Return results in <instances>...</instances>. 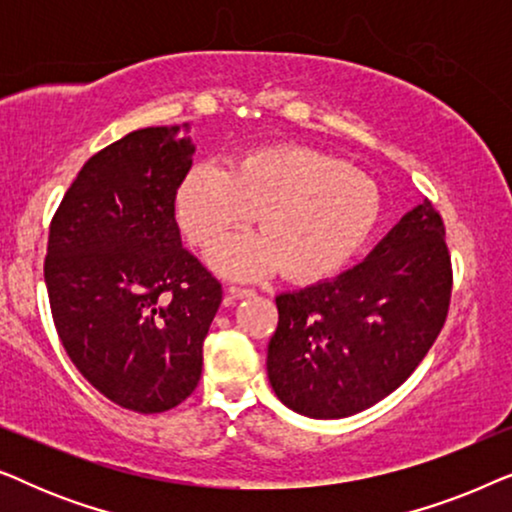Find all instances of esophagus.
I'll use <instances>...</instances> for the list:
<instances>
[{
    "label": "esophagus",
    "instance_id": "1",
    "mask_svg": "<svg viewBox=\"0 0 512 512\" xmlns=\"http://www.w3.org/2000/svg\"><path fill=\"white\" fill-rule=\"evenodd\" d=\"M228 296H226V305H233L235 300H242V298H249L254 296V291L251 289H242V286H228Z\"/></svg>",
    "mask_w": 512,
    "mask_h": 512
}]
</instances>
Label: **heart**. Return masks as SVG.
I'll list each match as a JSON object with an SVG mask.
<instances>
[{
    "label": "heart",
    "mask_w": 512,
    "mask_h": 512,
    "mask_svg": "<svg viewBox=\"0 0 512 512\" xmlns=\"http://www.w3.org/2000/svg\"><path fill=\"white\" fill-rule=\"evenodd\" d=\"M174 202L181 230L198 247H212L258 214L261 235L233 237L209 254L214 270L237 279L279 268L293 282L331 275L380 219V195L366 174L298 144L244 153L230 172L214 163L195 165Z\"/></svg>",
    "instance_id": "heart-1"
}]
</instances>
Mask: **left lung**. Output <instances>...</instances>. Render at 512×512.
Returning <instances> with one entry per match:
<instances>
[{
    "mask_svg": "<svg viewBox=\"0 0 512 512\" xmlns=\"http://www.w3.org/2000/svg\"><path fill=\"white\" fill-rule=\"evenodd\" d=\"M450 293L445 226L424 200L366 261L275 298L268 377L277 398L312 419L349 417L382 401L436 342Z\"/></svg>",
    "mask_w": 512,
    "mask_h": 512,
    "instance_id": "8db88e82",
    "label": "left lung"
}]
</instances>
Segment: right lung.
Listing matches in <instances>:
<instances>
[{
  "instance_id": "1",
  "label": "right lung",
  "mask_w": 512,
  "mask_h": 512,
  "mask_svg": "<svg viewBox=\"0 0 512 512\" xmlns=\"http://www.w3.org/2000/svg\"><path fill=\"white\" fill-rule=\"evenodd\" d=\"M186 132L144 128L97 151L48 233L44 279L62 347L100 394L142 415L198 387L223 296L174 219L195 153Z\"/></svg>"
}]
</instances>
